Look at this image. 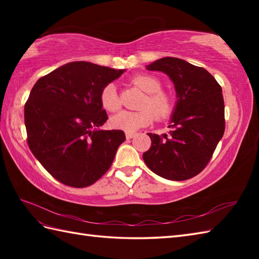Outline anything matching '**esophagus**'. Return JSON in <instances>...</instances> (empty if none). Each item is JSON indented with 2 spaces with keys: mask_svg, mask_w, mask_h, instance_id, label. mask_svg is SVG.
Segmentation results:
<instances>
[{
  "mask_svg": "<svg viewBox=\"0 0 259 259\" xmlns=\"http://www.w3.org/2000/svg\"><path fill=\"white\" fill-rule=\"evenodd\" d=\"M135 136H136L135 134H129V133H126V134H125V138H126V139H133Z\"/></svg>",
  "mask_w": 259,
  "mask_h": 259,
  "instance_id": "esophagus-1",
  "label": "esophagus"
}]
</instances>
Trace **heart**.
<instances>
[{
	"mask_svg": "<svg viewBox=\"0 0 259 259\" xmlns=\"http://www.w3.org/2000/svg\"><path fill=\"white\" fill-rule=\"evenodd\" d=\"M131 82L142 92L147 93L141 102V110L137 112L121 111L112 115L109 123L113 129L131 134L150 124L153 117L157 120H163L172 113L175 108L172 98L160 91L161 83L156 78L148 74H138L131 79ZM100 101L102 107L108 111H115L119 109L117 88L113 83H109L103 88Z\"/></svg>",
	"mask_w": 259,
	"mask_h": 259,
	"instance_id": "b5f03b06",
	"label": "heart"
}]
</instances>
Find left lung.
Masks as SVG:
<instances>
[{"label": "left lung", "mask_w": 259, "mask_h": 259, "mask_svg": "<svg viewBox=\"0 0 259 259\" xmlns=\"http://www.w3.org/2000/svg\"><path fill=\"white\" fill-rule=\"evenodd\" d=\"M146 68L169 76L177 102L169 135L148 134L151 147L142 158L151 171L164 179H190L207 166L224 136L222 87L206 69L178 58L159 59Z\"/></svg>", "instance_id": "obj_1"}]
</instances>
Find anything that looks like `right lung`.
Masks as SVG:
<instances>
[{"mask_svg":"<svg viewBox=\"0 0 259 259\" xmlns=\"http://www.w3.org/2000/svg\"><path fill=\"white\" fill-rule=\"evenodd\" d=\"M124 70L91 62H70L42 76L24 106L27 145L47 171L60 183L83 188L108 171L121 130H100L108 115L100 95Z\"/></svg>","mask_w":259,"mask_h":259,"instance_id":"obj_1","label":"right lung"}]
</instances>
